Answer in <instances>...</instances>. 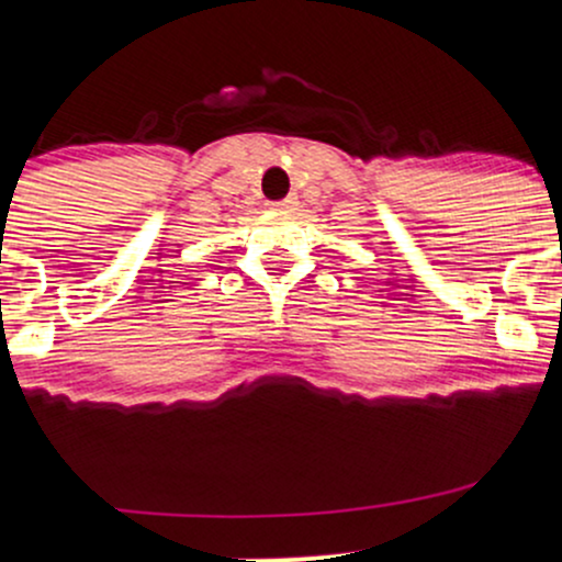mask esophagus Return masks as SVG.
Instances as JSON below:
<instances>
[{
	"label": "esophagus",
	"instance_id": "esophagus-1",
	"mask_svg": "<svg viewBox=\"0 0 562 562\" xmlns=\"http://www.w3.org/2000/svg\"><path fill=\"white\" fill-rule=\"evenodd\" d=\"M295 205H299V198L288 195L285 200H280V203H277V209H280V211H293Z\"/></svg>",
	"mask_w": 562,
	"mask_h": 562
}]
</instances>
